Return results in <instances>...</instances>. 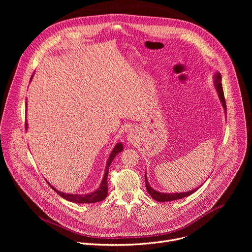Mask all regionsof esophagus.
<instances>
[{
	"label": "esophagus",
	"mask_w": 252,
	"mask_h": 252,
	"mask_svg": "<svg viewBox=\"0 0 252 252\" xmlns=\"http://www.w3.org/2000/svg\"><path fill=\"white\" fill-rule=\"evenodd\" d=\"M127 140L129 141V142H131V143H134V142H136V140H137V137H138V135H137V132L134 130V129H129V131L127 132Z\"/></svg>",
	"instance_id": "esophagus-1"
}]
</instances>
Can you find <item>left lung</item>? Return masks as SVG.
<instances>
[{
  "label": "left lung",
  "mask_w": 252,
  "mask_h": 252,
  "mask_svg": "<svg viewBox=\"0 0 252 252\" xmlns=\"http://www.w3.org/2000/svg\"><path fill=\"white\" fill-rule=\"evenodd\" d=\"M213 85H214V88L215 90H217L218 92V94H219V97H220V100L223 106V111L226 115V103H225V98H224V94H223V90H222V85H221V76H220V73H219V71H217L213 75ZM145 179H146V187H147V190L148 192L151 194V196L157 200V201H159V202H165V201H171V200H176V199H182L184 197H187L190 194H192L194 191H196L199 188H196L194 189H191L189 191H187V192H173V193H167V192H159L156 189H154L150 184H149V181H148V176H147V171H146V174H145Z\"/></svg>",
  "instance_id": "1"
}]
</instances>
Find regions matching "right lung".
<instances>
[{
    "label": "right lung",
    "mask_w": 252,
    "mask_h": 252,
    "mask_svg": "<svg viewBox=\"0 0 252 252\" xmlns=\"http://www.w3.org/2000/svg\"><path fill=\"white\" fill-rule=\"evenodd\" d=\"M27 101H26V111H27ZM26 129H28V123L26 121ZM124 151V147L122 142H117V145L115 146V148L113 149L109 158H107L106 161V165H105V169H104V174L103 177L101 179V183L98 187V189H96L95 190L90 192V193H85V194H73V193H65L63 191H60L58 189H56V188H54L51 184H49L47 181V183L49 184V186L59 194L61 195L63 198H64L65 200H68L70 202H76V203H94V202H98L103 200L106 196H107V174H109V168L111 163L113 162L114 158H116V156L118 154H120L121 152Z\"/></svg>",
    "instance_id": "1"
}]
</instances>
